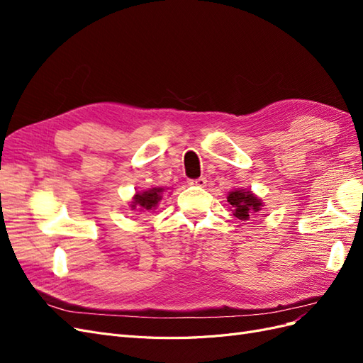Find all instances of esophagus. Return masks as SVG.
I'll use <instances>...</instances> for the list:
<instances>
[{"label":"esophagus","instance_id":"34e87169","mask_svg":"<svg viewBox=\"0 0 363 363\" xmlns=\"http://www.w3.org/2000/svg\"><path fill=\"white\" fill-rule=\"evenodd\" d=\"M191 184L199 186V188H206V186H207V180H206V177H200V179H196V180H192Z\"/></svg>","mask_w":363,"mask_h":363}]
</instances>
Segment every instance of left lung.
Masks as SVG:
<instances>
[{
	"label": "left lung",
	"mask_w": 363,
	"mask_h": 363,
	"mask_svg": "<svg viewBox=\"0 0 363 363\" xmlns=\"http://www.w3.org/2000/svg\"><path fill=\"white\" fill-rule=\"evenodd\" d=\"M227 201L232 206L233 215L238 219H240V221H248L252 215L260 212L263 207L262 199H259V196L256 194H252L251 191L242 188L230 191L227 194Z\"/></svg>",
	"instance_id": "obj_1"
}]
</instances>
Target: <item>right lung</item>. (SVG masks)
Instances as JSON below:
<instances>
[{
	"label": "right lung",
	"instance_id": "obj_1",
	"mask_svg": "<svg viewBox=\"0 0 363 363\" xmlns=\"http://www.w3.org/2000/svg\"><path fill=\"white\" fill-rule=\"evenodd\" d=\"M164 192H167V189L160 188V186H152V188H148L145 191L136 192L130 201L131 211H138V212L155 211V208L159 206V203L163 200Z\"/></svg>",
	"mask_w": 363,
	"mask_h": 363
}]
</instances>
